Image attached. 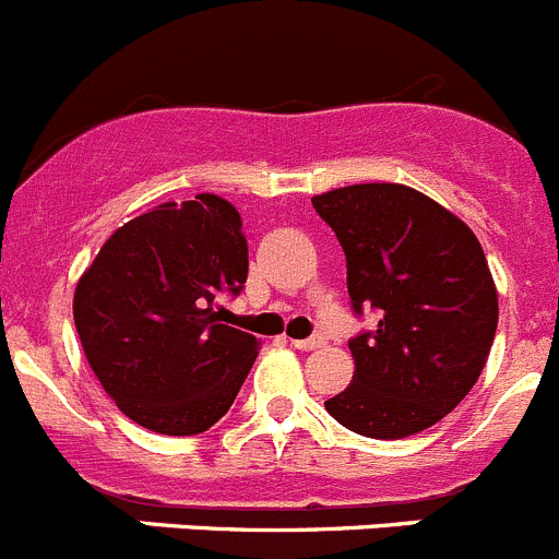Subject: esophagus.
I'll return each instance as SVG.
<instances>
[{
    "label": "esophagus",
    "mask_w": 559,
    "mask_h": 559,
    "mask_svg": "<svg viewBox=\"0 0 559 559\" xmlns=\"http://www.w3.org/2000/svg\"><path fill=\"white\" fill-rule=\"evenodd\" d=\"M290 345L299 350H316L323 345V337H310V340H290Z\"/></svg>",
    "instance_id": "34e87169"
}]
</instances>
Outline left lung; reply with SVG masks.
I'll return each instance as SVG.
<instances>
[{"label":"left lung","instance_id":"left-lung-1","mask_svg":"<svg viewBox=\"0 0 559 559\" xmlns=\"http://www.w3.org/2000/svg\"><path fill=\"white\" fill-rule=\"evenodd\" d=\"M348 263L354 310L376 332L348 343L354 379L326 412L354 433L403 439L448 417L486 368L497 285L475 233L403 183H354L312 197Z\"/></svg>","mask_w":559,"mask_h":559}]
</instances>
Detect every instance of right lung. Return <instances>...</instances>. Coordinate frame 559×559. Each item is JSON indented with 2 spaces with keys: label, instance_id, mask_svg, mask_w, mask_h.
Wrapping results in <instances>:
<instances>
[{
  "label": "right lung",
  "instance_id": "1",
  "mask_svg": "<svg viewBox=\"0 0 559 559\" xmlns=\"http://www.w3.org/2000/svg\"><path fill=\"white\" fill-rule=\"evenodd\" d=\"M241 214L219 194L162 203L117 227L73 294L95 379L136 425L194 436L219 423L258 356V337L214 305L247 283Z\"/></svg>",
  "mask_w": 559,
  "mask_h": 559
}]
</instances>
